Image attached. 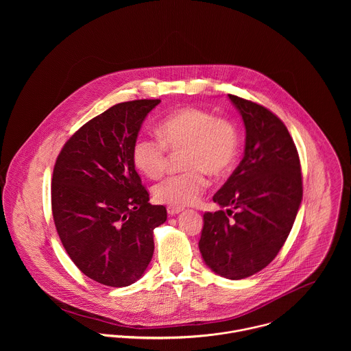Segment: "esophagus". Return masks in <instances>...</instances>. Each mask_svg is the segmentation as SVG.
<instances>
[{
  "label": "esophagus",
  "instance_id": "34e87169",
  "mask_svg": "<svg viewBox=\"0 0 351 351\" xmlns=\"http://www.w3.org/2000/svg\"><path fill=\"white\" fill-rule=\"evenodd\" d=\"M184 209L182 208H178V206H167V213L170 215V216H173V215H178L180 212H182Z\"/></svg>",
  "mask_w": 351,
  "mask_h": 351
}]
</instances>
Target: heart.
I'll use <instances>...</instances> for the list:
<instances>
[{
  "mask_svg": "<svg viewBox=\"0 0 351 351\" xmlns=\"http://www.w3.org/2000/svg\"><path fill=\"white\" fill-rule=\"evenodd\" d=\"M159 139L141 136L132 146V162L147 178L156 180L169 166V151L182 154L185 173L170 176L152 189L154 199L170 206L192 205L208 186L205 173L221 176L234 165L239 138L235 124L199 108H182L158 124Z\"/></svg>",
  "mask_w": 351,
  "mask_h": 351,
  "instance_id": "obj_1",
  "label": "heart"
}]
</instances>
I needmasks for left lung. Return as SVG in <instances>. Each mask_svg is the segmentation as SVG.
<instances>
[{
  "label": "left lung",
  "mask_w": 351,
  "mask_h": 351,
  "mask_svg": "<svg viewBox=\"0 0 351 351\" xmlns=\"http://www.w3.org/2000/svg\"><path fill=\"white\" fill-rule=\"evenodd\" d=\"M228 97L246 127L245 155L213 196L228 209L204 213L199 247L215 273L242 280L266 267L284 246L300 206L302 180L285 124L256 102Z\"/></svg>",
  "instance_id": "obj_1"
}]
</instances>
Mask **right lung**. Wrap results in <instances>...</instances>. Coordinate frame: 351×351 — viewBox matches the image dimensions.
Wrapping results in <instances>:
<instances>
[{"instance_id":"obj_1","label":"right lung","mask_w":351,"mask_h":351,"mask_svg":"<svg viewBox=\"0 0 351 351\" xmlns=\"http://www.w3.org/2000/svg\"><path fill=\"white\" fill-rule=\"evenodd\" d=\"M160 100L120 102L84 124L59 152L51 185L53 223L75 266L106 287L138 281L167 217L151 205L132 162L142 123Z\"/></svg>"}]
</instances>
